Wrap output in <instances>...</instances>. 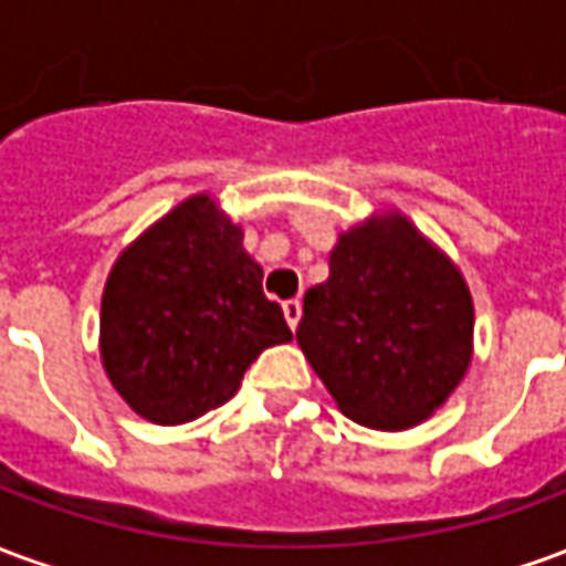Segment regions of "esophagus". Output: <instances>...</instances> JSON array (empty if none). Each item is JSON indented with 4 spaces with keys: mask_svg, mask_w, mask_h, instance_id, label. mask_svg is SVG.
Returning a JSON list of instances; mask_svg holds the SVG:
<instances>
[{
    "mask_svg": "<svg viewBox=\"0 0 566 566\" xmlns=\"http://www.w3.org/2000/svg\"><path fill=\"white\" fill-rule=\"evenodd\" d=\"M282 312H284V321L291 324V331H296V324H300V315H303V306H300V300H287V303H282Z\"/></svg>",
    "mask_w": 566,
    "mask_h": 566,
    "instance_id": "1",
    "label": "esophagus"
}]
</instances>
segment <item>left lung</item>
Listing matches in <instances>:
<instances>
[{"mask_svg":"<svg viewBox=\"0 0 566 566\" xmlns=\"http://www.w3.org/2000/svg\"><path fill=\"white\" fill-rule=\"evenodd\" d=\"M296 343L343 416L409 430L467 376L473 296L406 214L376 211L339 233L331 279L303 296Z\"/></svg>","mask_w":566,"mask_h":566,"instance_id":"8db88e82","label":"left lung"}]
</instances>
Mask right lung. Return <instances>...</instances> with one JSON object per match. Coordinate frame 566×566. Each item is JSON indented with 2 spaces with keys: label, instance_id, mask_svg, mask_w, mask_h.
<instances>
[{
  "label": "right lung",
  "instance_id": "add662e5",
  "mask_svg": "<svg viewBox=\"0 0 566 566\" xmlns=\"http://www.w3.org/2000/svg\"><path fill=\"white\" fill-rule=\"evenodd\" d=\"M242 227L193 193L129 242L108 272L99 355L136 416L185 424L227 403L263 348L291 343Z\"/></svg>",
  "mask_w": 566,
  "mask_h": 566
}]
</instances>
